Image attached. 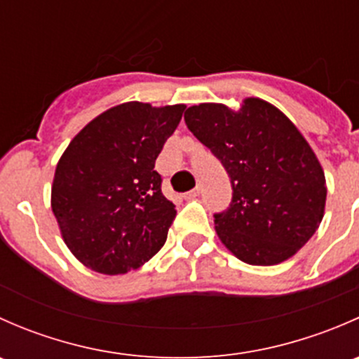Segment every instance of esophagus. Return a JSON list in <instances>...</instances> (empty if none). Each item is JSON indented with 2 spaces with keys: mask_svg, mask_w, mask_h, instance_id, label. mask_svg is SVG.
Returning a JSON list of instances; mask_svg holds the SVG:
<instances>
[{
  "mask_svg": "<svg viewBox=\"0 0 359 359\" xmlns=\"http://www.w3.org/2000/svg\"><path fill=\"white\" fill-rule=\"evenodd\" d=\"M200 193H201V187L198 186V187H194L193 191H189V193H186V194H184V198H186V200H191V198H196V196H200Z\"/></svg>",
  "mask_w": 359,
  "mask_h": 359,
  "instance_id": "esophagus-1",
  "label": "esophagus"
}]
</instances>
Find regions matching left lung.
<instances>
[{"label":"left lung","mask_w":359,"mask_h":359,"mask_svg":"<svg viewBox=\"0 0 359 359\" xmlns=\"http://www.w3.org/2000/svg\"><path fill=\"white\" fill-rule=\"evenodd\" d=\"M184 119L231 179L229 206L213 215L222 243L252 266L283 262L302 248L323 219L327 187L290 119L260 99H247L240 111L200 104Z\"/></svg>","instance_id":"1"}]
</instances>
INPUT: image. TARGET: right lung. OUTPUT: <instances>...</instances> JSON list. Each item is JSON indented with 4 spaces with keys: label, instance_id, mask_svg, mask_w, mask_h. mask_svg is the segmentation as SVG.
<instances>
[{
    "label": "right lung",
    "instance_id": "add662e5",
    "mask_svg": "<svg viewBox=\"0 0 359 359\" xmlns=\"http://www.w3.org/2000/svg\"><path fill=\"white\" fill-rule=\"evenodd\" d=\"M186 106L126 102L97 116L55 170L52 210L66 245L102 274L137 269L156 255L175 219L154 170Z\"/></svg>",
    "mask_w": 359,
    "mask_h": 359
}]
</instances>
